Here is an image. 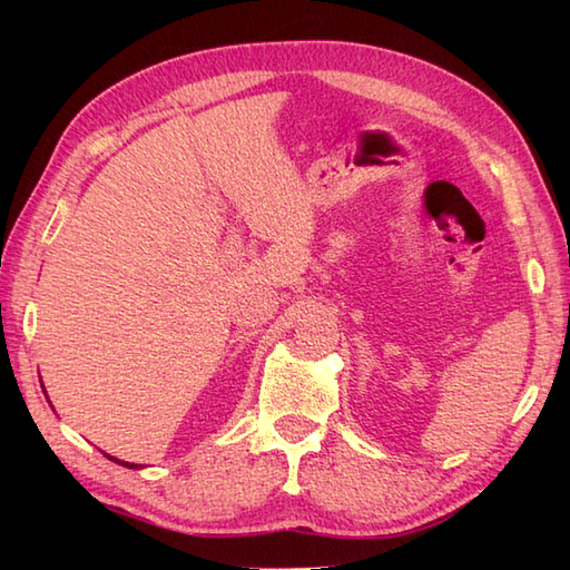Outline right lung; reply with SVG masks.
<instances>
[{
    "label": "right lung",
    "instance_id": "obj_1",
    "mask_svg": "<svg viewBox=\"0 0 570 570\" xmlns=\"http://www.w3.org/2000/svg\"><path fill=\"white\" fill-rule=\"evenodd\" d=\"M43 394H46V390H43ZM48 404H51V402H48ZM105 455H107V453H105ZM107 458H110L112 463H117V465H125V468H131V470L141 468V465H135V463H127V460H119V458H115V455H107Z\"/></svg>",
    "mask_w": 570,
    "mask_h": 570
}]
</instances>
